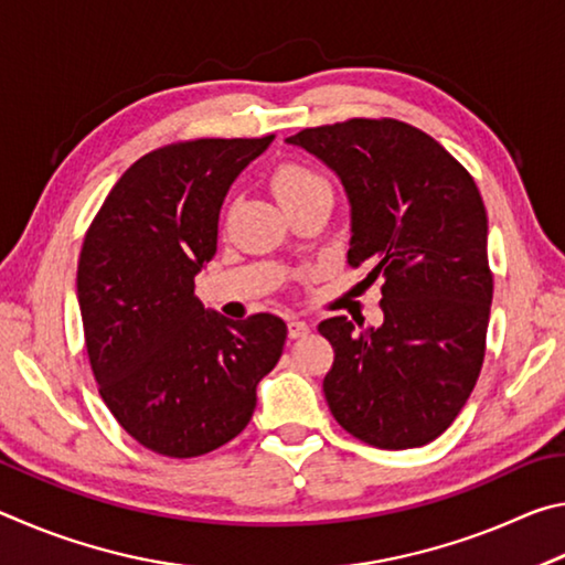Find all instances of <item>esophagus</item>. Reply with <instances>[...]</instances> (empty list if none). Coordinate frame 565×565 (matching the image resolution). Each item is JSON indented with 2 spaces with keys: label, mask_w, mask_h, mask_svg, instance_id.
Returning a JSON list of instances; mask_svg holds the SVG:
<instances>
[{
  "label": "esophagus",
  "mask_w": 565,
  "mask_h": 565,
  "mask_svg": "<svg viewBox=\"0 0 565 565\" xmlns=\"http://www.w3.org/2000/svg\"><path fill=\"white\" fill-rule=\"evenodd\" d=\"M309 333V323L301 321V319H289V337L291 339H301Z\"/></svg>",
  "instance_id": "esophagus-1"
}]
</instances>
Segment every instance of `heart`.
<instances>
[{
	"label": "heart",
	"mask_w": 565,
	"mask_h": 565,
	"mask_svg": "<svg viewBox=\"0 0 565 565\" xmlns=\"http://www.w3.org/2000/svg\"><path fill=\"white\" fill-rule=\"evenodd\" d=\"M271 189L281 206L301 202V199L331 194V181L321 171L301 164V161H286L271 177Z\"/></svg>",
	"instance_id": "obj_1"
}]
</instances>
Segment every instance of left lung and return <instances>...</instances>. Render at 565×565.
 Wrapping results in <instances>:
<instances>
[{"label":"left lung","mask_w":565,"mask_h":565,"mask_svg":"<svg viewBox=\"0 0 565 565\" xmlns=\"http://www.w3.org/2000/svg\"><path fill=\"white\" fill-rule=\"evenodd\" d=\"M341 179L349 264L381 286V327L333 317L323 394L359 441L404 451L454 424L481 374L493 299L489 218L471 174L411 124L349 119L286 139Z\"/></svg>","instance_id":"1"}]
</instances>
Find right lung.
Here are the masks:
<instances>
[{"instance_id":"add662e5","label":"right lung","mask_w":565,"mask_h":565,"mask_svg":"<svg viewBox=\"0 0 565 565\" xmlns=\"http://www.w3.org/2000/svg\"><path fill=\"white\" fill-rule=\"evenodd\" d=\"M262 139H194L124 171L76 269L84 341L104 404L149 451L194 458L232 441L281 359L286 323L206 311L194 276L216 254L218 212Z\"/></svg>"}]
</instances>
